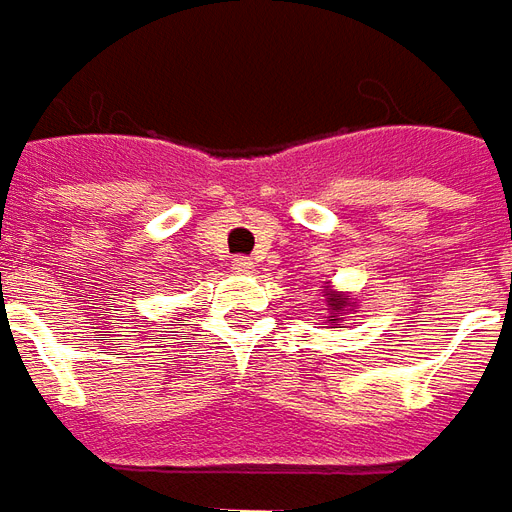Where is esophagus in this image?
Returning a JSON list of instances; mask_svg holds the SVG:
<instances>
[{"label": "esophagus", "instance_id": "obj_1", "mask_svg": "<svg viewBox=\"0 0 512 512\" xmlns=\"http://www.w3.org/2000/svg\"><path fill=\"white\" fill-rule=\"evenodd\" d=\"M231 270L239 275H248V273H253V262H250L248 256H237V259L231 262Z\"/></svg>", "mask_w": 512, "mask_h": 512}]
</instances>
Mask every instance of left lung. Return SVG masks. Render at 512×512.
<instances>
[{"label": "left lung", "mask_w": 512, "mask_h": 512, "mask_svg": "<svg viewBox=\"0 0 512 512\" xmlns=\"http://www.w3.org/2000/svg\"><path fill=\"white\" fill-rule=\"evenodd\" d=\"M344 303H347V297H339V295H333V297H331V303H328V306H333V308H342Z\"/></svg>", "instance_id": "obj_1"}]
</instances>
